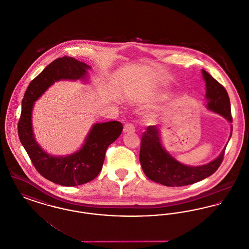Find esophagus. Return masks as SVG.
I'll return each instance as SVG.
<instances>
[{
	"mask_svg": "<svg viewBox=\"0 0 249 249\" xmlns=\"http://www.w3.org/2000/svg\"><path fill=\"white\" fill-rule=\"evenodd\" d=\"M123 131H124L125 133H127V132H133V131H134V126H133L131 123H127V124H125V126H124Z\"/></svg>",
	"mask_w": 249,
	"mask_h": 249,
	"instance_id": "obj_1",
	"label": "esophagus"
}]
</instances>
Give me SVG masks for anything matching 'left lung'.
Returning <instances> with one entry per match:
<instances>
[{
  "mask_svg": "<svg viewBox=\"0 0 249 249\" xmlns=\"http://www.w3.org/2000/svg\"><path fill=\"white\" fill-rule=\"evenodd\" d=\"M201 73L206 87L205 107L231 123V103L227 90L207 71L201 70ZM231 133L232 126L231 125L229 141ZM226 146L219 156L209 163L186 165L178 161L166 150L162 145L160 130L154 125L148 126L146 131L142 133L139 159L143 173L150 180L167 187H182L199 182L213 175L223 160Z\"/></svg>",
  "mask_w": 249,
  "mask_h": 249,
  "instance_id": "8db88e82",
  "label": "left lung"
}]
</instances>
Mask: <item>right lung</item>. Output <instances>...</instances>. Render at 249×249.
Wrapping results in <instances>:
<instances>
[{
    "mask_svg": "<svg viewBox=\"0 0 249 249\" xmlns=\"http://www.w3.org/2000/svg\"><path fill=\"white\" fill-rule=\"evenodd\" d=\"M89 69L91 67L88 64L71 57L55 59L30 83L22 100L18 126L19 140L37 172L49 181L65 187L83 185L99 175L107 147L119 138L123 126L119 121L93 124L79 150L66 156H53L36 142L32 122L33 109L36 101L55 82H89Z\"/></svg>",
    "mask_w": 249,
    "mask_h": 249,
    "instance_id": "obj_1",
    "label": "right lung"
}]
</instances>
